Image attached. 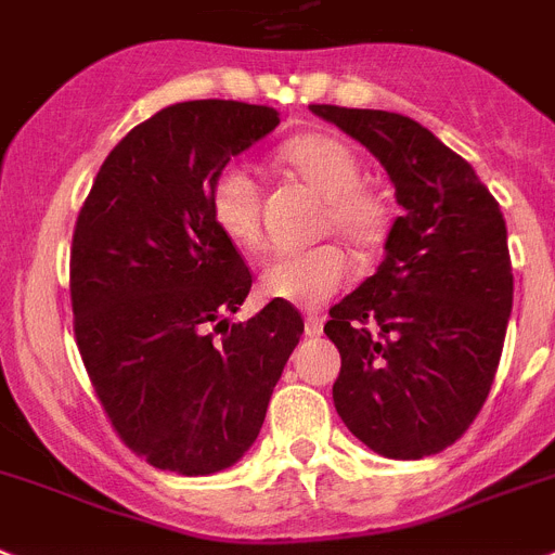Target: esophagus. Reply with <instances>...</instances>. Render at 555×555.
Instances as JSON below:
<instances>
[{"mask_svg":"<svg viewBox=\"0 0 555 555\" xmlns=\"http://www.w3.org/2000/svg\"><path fill=\"white\" fill-rule=\"evenodd\" d=\"M306 334L320 336L323 334V317L320 314H306Z\"/></svg>","mask_w":555,"mask_h":555,"instance_id":"esophagus-1","label":"esophagus"}]
</instances>
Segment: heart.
<instances>
[{"label": "heart", "mask_w": 555, "mask_h": 555, "mask_svg": "<svg viewBox=\"0 0 555 555\" xmlns=\"http://www.w3.org/2000/svg\"><path fill=\"white\" fill-rule=\"evenodd\" d=\"M281 159L328 202L325 230H334L353 249H373L387 238L390 205L362 184V165L348 142L323 131L297 134L281 145ZM207 207L227 238L241 246L260 244V184L238 163L221 165L207 188ZM350 281V258L336 244L274 255L260 274L269 300L320 306Z\"/></svg>", "instance_id": "b5f03b06"}]
</instances>
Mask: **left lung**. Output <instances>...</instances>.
Masks as SVG:
<instances>
[{
  "mask_svg": "<svg viewBox=\"0 0 555 555\" xmlns=\"http://www.w3.org/2000/svg\"><path fill=\"white\" fill-rule=\"evenodd\" d=\"M385 165L404 216L373 278L328 311L339 348L334 406L396 461L438 454L482 410L514 302L508 232L475 168L421 122L311 103Z\"/></svg>",
  "mask_w": 555,
  "mask_h": 555,
  "instance_id": "8db88e82",
  "label": "left lung"
}]
</instances>
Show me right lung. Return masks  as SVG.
Here are the masks:
<instances>
[{
  "label": "right lung",
  "mask_w": 555,
  "mask_h": 555,
  "mask_svg": "<svg viewBox=\"0 0 555 555\" xmlns=\"http://www.w3.org/2000/svg\"><path fill=\"white\" fill-rule=\"evenodd\" d=\"M278 122L274 108L238 101L163 108L112 149L75 221L80 359L122 443L163 472L238 461L300 343L292 302L227 323L253 272L207 207L212 173Z\"/></svg>",
  "instance_id": "obj_1"
}]
</instances>
